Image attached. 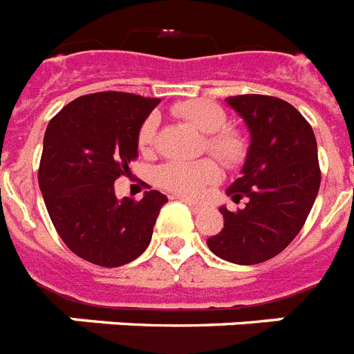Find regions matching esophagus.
I'll list each match as a JSON object with an SVG mask.
<instances>
[{"mask_svg":"<svg viewBox=\"0 0 354 354\" xmlns=\"http://www.w3.org/2000/svg\"><path fill=\"white\" fill-rule=\"evenodd\" d=\"M180 201H183V203H186V205L190 206L192 210L195 212V214H199L201 210H203V206L199 205V203H195V201H192V199H186V197H180Z\"/></svg>","mask_w":354,"mask_h":354,"instance_id":"1","label":"esophagus"}]
</instances>
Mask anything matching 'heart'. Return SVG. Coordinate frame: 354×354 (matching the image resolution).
Returning a JSON list of instances; mask_svg holds the SVG:
<instances>
[{
	"label": "heart",
	"mask_w": 354,
	"mask_h": 354,
	"mask_svg": "<svg viewBox=\"0 0 354 354\" xmlns=\"http://www.w3.org/2000/svg\"><path fill=\"white\" fill-rule=\"evenodd\" d=\"M177 117L185 118L194 128L208 135L206 146L214 157L221 162L234 166L245 157V140L239 133L226 129V115L221 107L208 100L180 102L174 107ZM159 118L157 115L146 117L137 133V146L142 153H149L157 140ZM219 179V169L212 160H197V162H171L162 164L157 171V183L162 188L174 194L195 197L208 185H214Z\"/></svg>",
	"instance_id": "b5f03b06"
}]
</instances>
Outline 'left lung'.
I'll return each instance as SVG.
<instances>
[{"mask_svg":"<svg viewBox=\"0 0 354 354\" xmlns=\"http://www.w3.org/2000/svg\"><path fill=\"white\" fill-rule=\"evenodd\" d=\"M247 124L250 146L241 177L226 190L236 212L221 206L225 228L206 239L217 257L237 265L272 259L298 236L320 190L315 131L289 102L265 95L228 97Z\"/></svg>","mask_w":354,"mask_h":354,"instance_id":"1","label":"left lung"}]
</instances>
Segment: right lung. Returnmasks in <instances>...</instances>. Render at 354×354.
<instances>
[{
	"mask_svg": "<svg viewBox=\"0 0 354 354\" xmlns=\"http://www.w3.org/2000/svg\"><path fill=\"white\" fill-rule=\"evenodd\" d=\"M159 104L104 91L69 102L45 129L38 183L50 221L67 247L89 263L120 267L148 248L168 197L117 199L115 180L138 157L140 124Z\"/></svg>",
	"mask_w": 354,
	"mask_h": 354,
	"instance_id": "1",
	"label": "right lung"
}]
</instances>
